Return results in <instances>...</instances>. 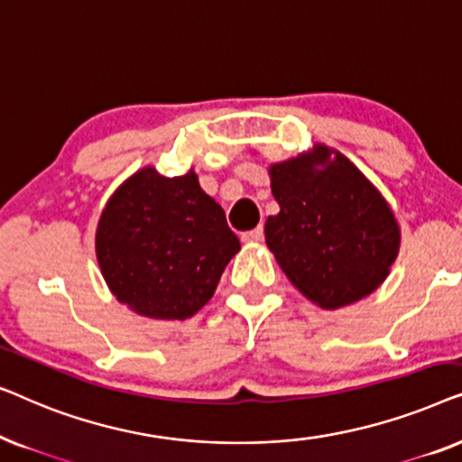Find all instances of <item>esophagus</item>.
Listing matches in <instances>:
<instances>
[{
	"label": "esophagus",
	"mask_w": 462,
	"mask_h": 462,
	"mask_svg": "<svg viewBox=\"0 0 462 462\" xmlns=\"http://www.w3.org/2000/svg\"><path fill=\"white\" fill-rule=\"evenodd\" d=\"M263 237H264L263 226H256V229L244 233L242 242H245V244H256V242H263Z\"/></svg>",
	"instance_id": "esophagus-1"
}]
</instances>
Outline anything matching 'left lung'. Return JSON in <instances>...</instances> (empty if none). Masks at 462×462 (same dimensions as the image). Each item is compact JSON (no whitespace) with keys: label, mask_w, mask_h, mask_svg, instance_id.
<instances>
[{"label":"left lung","mask_w":462,"mask_h":462,"mask_svg":"<svg viewBox=\"0 0 462 462\" xmlns=\"http://www.w3.org/2000/svg\"><path fill=\"white\" fill-rule=\"evenodd\" d=\"M269 176L280 212L264 223V239L299 292L334 311L387 280L400 252V225L349 157L315 143L271 163Z\"/></svg>","instance_id":"8db88e82"}]
</instances>
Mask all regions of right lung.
Returning <instances> with one entry per match:
<instances>
[{
    "instance_id": "1",
    "label": "right lung",
    "mask_w": 462,
    "mask_h": 462,
    "mask_svg": "<svg viewBox=\"0 0 462 462\" xmlns=\"http://www.w3.org/2000/svg\"><path fill=\"white\" fill-rule=\"evenodd\" d=\"M225 210L191 168L144 166L116 189L97 226V261L119 302L149 319H187L214 296L237 254Z\"/></svg>"
}]
</instances>
